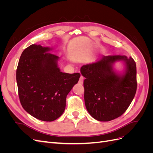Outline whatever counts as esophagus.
<instances>
[{"label": "esophagus", "instance_id": "obj_1", "mask_svg": "<svg viewBox=\"0 0 153 153\" xmlns=\"http://www.w3.org/2000/svg\"><path fill=\"white\" fill-rule=\"evenodd\" d=\"M78 82H79V84H82L83 83H84V77H83L82 76H81L80 78V79H79V81H78Z\"/></svg>", "mask_w": 153, "mask_h": 153}]
</instances>
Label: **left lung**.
I'll use <instances>...</instances> for the list:
<instances>
[{
    "label": "left lung",
    "instance_id": "1",
    "mask_svg": "<svg viewBox=\"0 0 153 153\" xmlns=\"http://www.w3.org/2000/svg\"><path fill=\"white\" fill-rule=\"evenodd\" d=\"M123 61L126 69L121 76L113 64ZM84 100L88 112L100 121H110L122 115L129 107L137 87L136 63L126 55H103L95 62L83 66Z\"/></svg>",
    "mask_w": 153,
    "mask_h": 153
}]
</instances>
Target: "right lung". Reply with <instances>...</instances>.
Listing matches in <instances>:
<instances>
[{
    "label": "right lung",
    "instance_id": "obj_1",
    "mask_svg": "<svg viewBox=\"0 0 153 153\" xmlns=\"http://www.w3.org/2000/svg\"><path fill=\"white\" fill-rule=\"evenodd\" d=\"M52 50L31 45L22 52L16 69L18 96L22 107L32 116L53 121L63 114L67 95L79 80V73H62L59 57Z\"/></svg>",
    "mask_w": 153,
    "mask_h": 153
}]
</instances>
